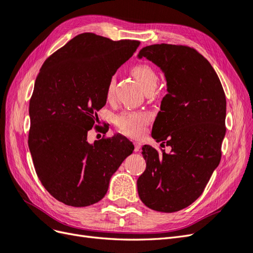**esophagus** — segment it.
Wrapping results in <instances>:
<instances>
[{"instance_id":"1","label":"esophagus","mask_w":253,"mask_h":253,"mask_svg":"<svg viewBox=\"0 0 253 253\" xmlns=\"http://www.w3.org/2000/svg\"><path fill=\"white\" fill-rule=\"evenodd\" d=\"M134 145H135V152H139L140 151V149H141V142H134Z\"/></svg>"}]
</instances>
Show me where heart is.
<instances>
[{"label": "heart", "mask_w": 253, "mask_h": 253, "mask_svg": "<svg viewBox=\"0 0 253 253\" xmlns=\"http://www.w3.org/2000/svg\"><path fill=\"white\" fill-rule=\"evenodd\" d=\"M132 74L138 80L144 90L156 86L158 77L153 68L147 63H138L132 67ZM115 80L112 77L106 87V97L112 99L115 90ZM151 117L144 112H126L121 114L116 119V125L122 133L131 137H138L143 134L144 126L149 124Z\"/></svg>", "instance_id": "b5f03b06"}]
</instances>
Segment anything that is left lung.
<instances>
[{"label": "left lung", "instance_id": "8db88e82", "mask_svg": "<svg viewBox=\"0 0 253 253\" xmlns=\"http://www.w3.org/2000/svg\"><path fill=\"white\" fill-rule=\"evenodd\" d=\"M165 75L168 94L152 127L162 154L143 145L147 163L137 179L141 202L159 212H176L202 195L220 162L226 134V96L215 71L195 49L172 44H154L140 49Z\"/></svg>", "mask_w": 253, "mask_h": 253}]
</instances>
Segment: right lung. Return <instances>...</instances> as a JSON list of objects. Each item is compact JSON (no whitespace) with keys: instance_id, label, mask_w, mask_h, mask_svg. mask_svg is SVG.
<instances>
[{"instance_id":"add662e5","label":"right lung","mask_w":253,"mask_h":253,"mask_svg":"<svg viewBox=\"0 0 253 253\" xmlns=\"http://www.w3.org/2000/svg\"><path fill=\"white\" fill-rule=\"evenodd\" d=\"M140 42L85 33L45 61L29 102L28 145L38 177L57 201L86 207L108 192L112 175L133 153L126 137L87 142L106 87Z\"/></svg>"}]
</instances>
